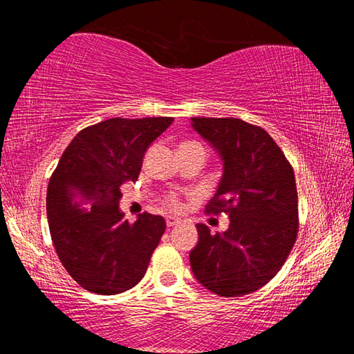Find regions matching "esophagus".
I'll use <instances>...</instances> for the list:
<instances>
[{
    "label": "esophagus",
    "mask_w": 354,
    "mask_h": 354,
    "mask_svg": "<svg viewBox=\"0 0 354 354\" xmlns=\"http://www.w3.org/2000/svg\"><path fill=\"white\" fill-rule=\"evenodd\" d=\"M179 218H176V217H171V215H169V217H167V220H165V223H167V226L169 227H171V226H175V225H178L179 223Z\"/></svg>",
    "instance_id": "34e87169"
}]
</instances>
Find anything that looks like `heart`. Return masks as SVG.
<instances>
[{
	"label": "heart",
	"mask_w": 354,
	"mask_h": 354,
	"mask_svg": "<svg viewBox=\"0 0 354 354\" xmlns=\"http://www.w3.org/2000/svg\"><path fill=\"white\" fill-rule=\"evenodd\" d=\"M167 203H169V206H171V207H178V200H176V196H169V200H167Z\"/></svg>",
	"instance_id": "1"
}]
</instances>
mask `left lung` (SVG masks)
Instances as JSON below:
<instances>
[{"label": "left lung", "mask_w": 354, "mask_h": 354, "mask_svg": "<svg viewBox=\"0 0 354 354\" xmlns=\"http://www.w3.org/2000/svg\"><path fill=\"white\" fill-rule=\"evenodd\" d=\"M190 120L223 162V175L206 211L230 217L225 232L211 234L206 225H196L198 243L189 256L192 272L215 295H247L279 272L295 243V175L261 127L241 118Z\"/></svg>", "instance_id": "8db88e82"}]
</instances>
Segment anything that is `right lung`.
<instances>
[{
  "label": "right lung",
  "mask_w": 354,
  "mask_h": 354,
  "mask_svg": "<svg viewBox=\"0 0 354 354\" xmlns=\"http://www.w3.org/2000/svg\"><path fill=\"white\" fill-rule=\"evenodd\" d=\"M171 123V117H117L92 124L70 142L51 175L46 215L53 243L86 290L115 295L145 277L165 220L143 212L129 223L120 211V187L137 181L148 147Z\"/></svg>",
  "instance_id": "1"
}]
</instances>
